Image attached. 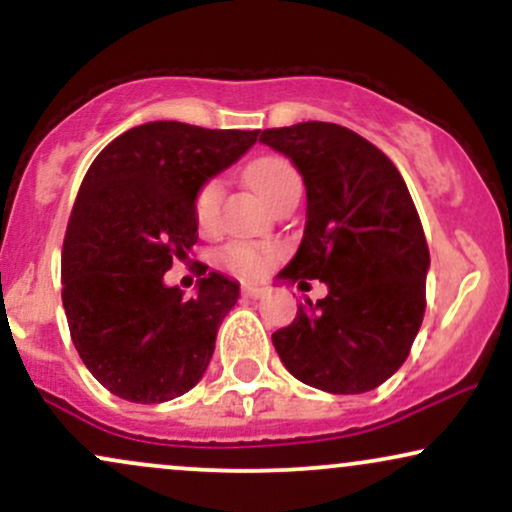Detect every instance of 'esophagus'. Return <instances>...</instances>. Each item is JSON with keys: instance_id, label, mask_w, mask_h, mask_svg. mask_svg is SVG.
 <instances>
[{"instance_id": "34e87169", "label": "esophagus", "mask_w": 512, "mask_h": 512, "mask_svg": "<svg viewBox=\"0 0 512 512\" xmlns=\"http://www.w3.org/2000/svg\"><path fill=\"white\" fill-rule=\"evenodd\" d=\"M243 296L245 298H262L264 296V289L257 284H243Z\"/></svg>"}]
</instances>
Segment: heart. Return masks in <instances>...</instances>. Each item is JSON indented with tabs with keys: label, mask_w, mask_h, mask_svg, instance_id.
<instances>
[{
	"label": "heart",
	"mask_w": 512,
	"mask_h": 512,
	"mask_svg": "<svg viewBox=\"0 0 512 512\" xmlns=\"http://www.w3.org/2000/svg\"><path fill=\"white\" fill-rule=\"evenodd\" d=\"M245 178L250 180V185L255 187L272 207H276L286 195H291L293 190H301V173H298L296 166L284 156L267 154L255 158V161H250V166L245 168ZM221 199V180L211 178L207 182H202V187H199L195 195V207H192L195 209L197 226L202 228V231H214V228L219 226ZM269 257H272V250L250 243H231L219 252V262L223 267L243 276L262 274L264 269H267Z\"/></svg>",
	"instance_id": "heart-1"
}]
</instances>
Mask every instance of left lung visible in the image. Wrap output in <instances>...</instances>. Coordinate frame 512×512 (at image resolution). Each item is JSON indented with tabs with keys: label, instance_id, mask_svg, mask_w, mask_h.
Listing matches in <instances>:
<instances>
[{
	"label": "left lung",
	"instance_id": "1",
	"mask_svg": "<svg viewBox=\"0 0 512 512\" xmlns=\"http://www.w3.org/2000/svg\"><path fill=\"white\" fill-rule=\"evenodd\" d=\"M262 144L303 175L308 209L296 257L281 279L327 284L272 334L281 363L301 383L361 395L407 361L426 310L431 255L395 163L334 122L264 129Z\"/></svg>",
	"mask_w": 512,
	"mask_h": 512
}]
</instances>
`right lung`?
Masks as SVG:
<instances>
[{"instance_id":"obj_1","label":"right lung","mask_w":512,"mask_h":512,"mask_svg":"<svg viewBox=\"0 0 512 512\" xmlns=\"http://www.w3.org/2000/svg\"><path fill=\"white\" fill-rule=\"evenodd\" d=\"M260 129L146 122L88 168L62 245L69 334L93 378L117 397L158 404L199 383L240 286L204 269L187 298L163 284L197 243L195 195L236 163Z\"/></svg>"}]
</instances>
